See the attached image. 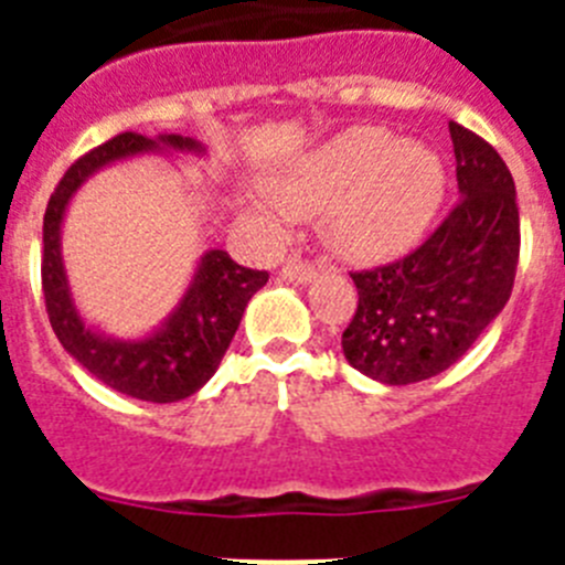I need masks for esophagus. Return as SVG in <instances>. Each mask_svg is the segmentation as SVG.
Returning a JSON list of instances; mask_svg holds the SVG:
<instances>
[{
    "label": "esophagus",
    "mask_w": 565,
    "mask_h": 565,
    "mask_svg": "<svg viewBox=\"0 0 565 565\" xmlns=\"http://www.w3.org/2000/svg\"><path fill=\"white\" fill-rule=\"evenodd\" d=\"M282 279H288V282H311L313 277H317V268H313V263H308V259H288L286 266H282Z\"/></svg>",
    "instance_id": "esophagus-1"
}]
</instances>
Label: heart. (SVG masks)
Wrapping results in <instances>:
<instances>
[{"mask_svg":"<svg viewBox=\"0 0 565 565\" xmlns=\"http://www.w3.org/2000/svg\"><path fill=\"white\" fill-rule=\"evenodd\" d=\"M441 198L444 167L433 149L353 127L282 169L271 194L248 198V212L268 234L286 232L288 217L322 212L328 246L373 263L411 246Z\"/></svg>","mask_w":565,"mask_h":565,"instance_id":"obj_1","label":"heart"}]
</instances>
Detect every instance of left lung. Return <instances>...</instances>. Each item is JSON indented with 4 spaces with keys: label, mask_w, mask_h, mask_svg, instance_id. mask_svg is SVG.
<instances>
[{
    "label": "left lung",
    "mask_w": 565,
    "mask_h": 565,
    "mask_svg": "<svg viewBox=\"0 0 565 565\" xmlns=\"http://www.w3.org/2000/svg\"><path fill=\"white\" fill-rule=\"evenodd\" d=\"M458 203L407 257L353 271L359 306L344 359L384 384L438 376L503 311L521 254L515 181L501 154L450 121Z\"/></svg>",
    "instance_id": "left-lung-1"
}]
</instances>
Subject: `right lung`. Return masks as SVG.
<instances>
[{
    "mask_svg": "<svg viewBox=\"0 0 565 565\" xmlns=\"http://www.w3.org/2000/svg\"><path fill=\"white\" fill-rule=\"evenodd\" d=\"M161 147L203 152L201 143L183 135L147 138L138 132H121L82 154L64 172L56 192L50 194L44 212L42 257L44 306L64 351L113 391L154 404L181 402L201 391L217 371L223 353L228 351L248 299L268 282V271L237 266L226 252L212 248L198 263L192 286L183 294L172 317L154 333L143 339H113L84 326L70 297L62 263L64 209L93 172L132 154L158 152Z\"/></svg>",
    "mask_w": 565,
    "mask_h": 565,
    "instance_id": "right-lung-1",
    "label": "right lung"
}]
</instances>
